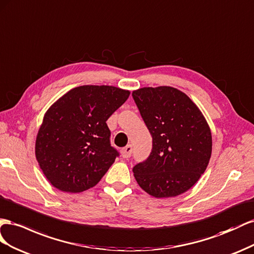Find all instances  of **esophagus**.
<instances>
[{
	"instance_id": "obj_1",
	"label": "esophagus",
	"mask_w": 254,
	"mask_h": 254,
	"mask_svg": "<svg viewBox=\"0 0 254 254\" xmlns=\"http://www.w3.org/2000/svg\"><path fill=\"white\" fill-rule=\"evenodd\" d=\"M132 152H133V147L131 144H127V147H125L121 150V155L123 158H129L132 155Z\"/></svg>"
}]
</instances>
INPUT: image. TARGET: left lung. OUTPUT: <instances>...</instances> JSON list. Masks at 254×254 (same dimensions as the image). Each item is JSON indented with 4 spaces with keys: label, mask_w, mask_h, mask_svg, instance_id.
Listing matches in <instances>:
<instances>
[{
    "label": "left lung",
    "mask_w": 254,
    "mask_h": 254,
    "mask_svg": "<svg viewBox=\"0 0 254 254\" xmlns=\"http://www.w3.org/2000/svg\"><path fill=\"white\" fill-rule=\"evenodd\" d=\"M152 136V150L133 167L142 190L155 198L176 197L203 175L212 154V134L199 108L168 86L132 93Z\"/></svg>",
    "instance_id": "obj_1"
}]
</instances>
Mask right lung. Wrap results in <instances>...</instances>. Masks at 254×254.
I'll use <instances>...</instances> for the list:
<instances>
[{
	"mask_svg": "<svg viewBox=\"0 0 254 254\" xmlns=\"http://www.w3.org/2000/svg\"><path fill=\"white\" fill-rule=\"evenodd\" d=\"M129 91L85 85L51 106L36 139V158L49 182L66 192L89 190L110 169L119 152L111 144L106 121Z\"/></svg>",
	"mask_w": 254,
	"mask_h": 254,
	"instance_id": "add662e5",
	"label": "right lung"
}]
</instances>
